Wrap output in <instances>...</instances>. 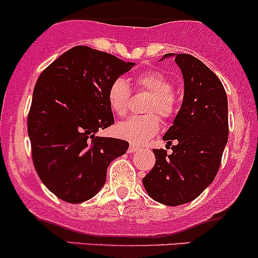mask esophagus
Listing matches in <instances>:
<instances>
[{
    "label": "esophagus",
    "instance_id": "34e87169",
    "mask_svg": "<svg viewBox=\"0 0 258 258\" xmlns=\"http://www.w3.org/2000/svg\"><path fill=\"white\" fill-rule=\"evenodd\" d=\"M139 146H135V145H130L128 147V152H136V151H139Z\"/></svg>",
    "mask_w": 258,
    "mask_h": 258
}]
</instances>
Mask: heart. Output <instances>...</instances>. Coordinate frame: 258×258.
I'll use <instances>...</instances> for the list:
<instances>
[{
	"mask_svg": "<svg viewBox=\"0 0 258 258\" xmlns=\"http://www.w3.org/2000/svg\"><path fill=\"white\" fill-rule=\"evenodd\" d=\"M137 90L146 91L151 95L145 107V116H134L116 126V134L121 139L135 145H144L160 131V118L170 119L176 112V98L172 92V83L163 74L150 70L140 74L135 79ZM131 90L126 80H113L107 90V101L111 110L117 116L123 117L128 112ZM156 114L155 115L154 113Z\"/></svg>",
	"mask_w": 258,
	"mask_h": 258,
	"instance_id": "obj_1",
	"label": "heart"
}]
</instances>
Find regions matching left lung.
<instances>
[{
	"instance_id": "1",
	"label": "left lung",
	"mask_w": 258,
	"mask_h": 258,
	"mask_svg": "<svg viewBox=\"0 0 258 258\" xmlns=\"http://www.w3.org/2000/svg\"><path fill=\"white\" fill-rule=\"evenodd\" d=\"M175 61L184 81L183 102L163 140L176 145L171 155L153 150L156 163L142 179L151 199L167 206L194 201L212 183L228 140L227 96L220 79L192 54L177 53Z\"/></svg>"
}]
</instances>
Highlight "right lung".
<instances>
[{
  "label": "right lung",
  "mask_w": 258,
  "mask_h": 258,
  "mask_svg": "<svg viewBox=\"0 0 258 258\" xmlns=\"http://www.w3.org/2000/svg\"><path fill=\"white\" fill-rule=\"evenodd\" d=\"M134 64L76 46L38 77L27 118L32 160L38 177L59 200L92 199L105 184L108 165L126 153L127 141L96 134L114 123L108 86Z\"/></svg>",
  "instance_id": "obj_1"
}]
</instances>
